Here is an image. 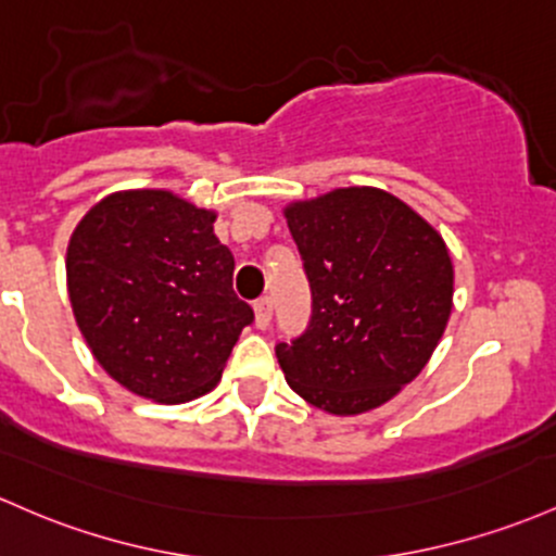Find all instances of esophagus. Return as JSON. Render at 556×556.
I'll return each mask as SVG.
<instances>
[{"instance_id": "1", "label": "esophagus", "mask_w": 556, "mask_h": 556, "mask_svg": "<svg viewBox=\"0 0 556 556\" xmlns=\"http://www.w3.org/2000/svg\"><path fill=\"white\" fill-rule=\"evenodd\" d=\"M253 311H255V327L258 329H266L268 321H271V298H258V301L253 303Z\"/></svg>"}]
</instances>
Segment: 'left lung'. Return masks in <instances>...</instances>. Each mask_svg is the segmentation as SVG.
<instances>
[{
	"label": "left lung",
	"instance_id": "8db88e82",
	"mask_svg": "<svg viewBox=\"0 0 556 556\" xmlns=\"http://www.w3.org/2000/svg\"><path fill=\"white\" fill-rule=\"evenodd\" d=\"M311 285L308 329L277 345L288 386L338 417L388 404L430 362L454 306L443 237L404 200L343 187L285 208Z\"/></svg>",
	"mask_w": 556,
	"mask_h": 556
}]
</instances>
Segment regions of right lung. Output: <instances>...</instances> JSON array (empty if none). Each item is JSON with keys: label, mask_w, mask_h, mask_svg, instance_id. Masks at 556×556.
Returning <instances> with one entry per match:
<instances>
[{"label": "right lung", "mask_w": 556, "mask_h": 556, "mask_svg": "<svg viewBox=\"0 0 556 556\" xmlns=\"http://www.w3.org/2000/svg\"><path fill=\"white\" fill-rule=\"evenodd\" d=\"M213 222L216 211L168 189H124L73 229V316L97 364L134 395L185 404L208 393L253 321Z\"/></svg>", "instance_id": "add662e5"}]
</instances>
